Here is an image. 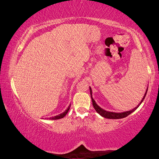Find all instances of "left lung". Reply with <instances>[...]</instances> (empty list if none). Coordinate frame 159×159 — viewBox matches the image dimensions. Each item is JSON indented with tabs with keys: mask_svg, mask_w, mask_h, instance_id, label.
<instances>
[{
	"mask_svg": "<svg viewBox=\"0 0 159 159\" xmlns=\"http://www.w3.org/2000/svg\"><path fill=\"white\" fill-rule=\"evenodd\" d=\"M147 89H148V88L147 89V91L145 93H144V95L143 96V99H142V101H140V103L138 105L137 107H135V108H133V110H129V111H126V112H109V111H106L102 109L100 106H98V105L96 104V101H94V99L92 97V90H91V87H89V90H90V93H91V100H92V102H93V106L94 107V109L96 110V111L97 112H98L100 115L102 116V117L104 118H106V119H122V118H124L126 117V116H129L130 114H131L132 112H134V111L137 109V108L140 106V104L143 102V101H144V98H145L146 96V94L147 92Z\"/></svg>",
	"mask_w": 159,
	"mask_h": 159,
	"instance_id": "8db88e82",
	"label": "left lung"
}]
</instances>
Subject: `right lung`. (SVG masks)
<instances>
[{"label":"right lung","mask_w":159,"mask_h":159,"mask_svg":"<svg viewBox=\"0 0 159 159\" xmlns=\"http://www.w3.org/2000/svg\"><path fill=\"white\" fill-rule=\"evenodd\" d=\"M70 105H71L70 104V105L68 107V108H67V109H66L65 111H64L63 112L61 113L60 115H57V116H52V117H49V118H47V119H52V120H56V119H61V118H63L64 116H65L66 115V114L68 113V111H69L70 107Z\"/></svg>","instance_id":"right-lung-1"}]
</instances>
